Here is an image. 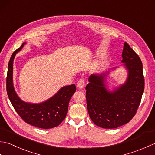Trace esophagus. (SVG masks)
Wrapping results in <instances>:
<instances>
[{
    "label": "esophagus",
    "mask_w": 155,
    "mask_h": 155,
    "mask_svg": "<svg viewBox=\"0 0 155 155\" xmlns=\"http://www.w3.org/2000/svg\"><path fill=\"white\" fill-rule=\"evenodd\" d=\"M84 81L83 79H80L77 82V87L78 88H80V89H82V88H84Z\"/></svg>",
    "instance_id": "esophagus-1"
}]
</instances>
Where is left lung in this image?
Returning <instances> with one entry per match:
<instances>
[{"label":"left lung","mask_w":155,"mask_h":155,"mask_svg":"<svg viewBox=\"0 0 155 155\" xmlns=\"http://www.w3.org/2000/svg\"><path fill=\"white\" fill-rule=\"evenodd\" d=\"M123 60L128 71L126 82L113 91L105 84V73L91 74L86 87L87 109L91 119L98 127L115 128L128 123L135 115L140 103L144 79L140 57L124 42Z\"/></svg>","instance_id":"left-lung-1"}]
</instances>
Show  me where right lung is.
<instances>
[{
  "label": "right lung",
  "instance_id": "right-lung-1",
  "mask_svg": "<svg viewBox=\"0 0 155 155\" xmlns=\"http://www.w3.org/2000/svg\"><path fill=\"white\" fill-rule=\"evenodd\" d=\"M25 44V42L13 52L8 62L6 77V91L8 98L16 113L27 123L44 129L56 127L65 118L69 101L77 88L74 84L62 87L53 97L38 104L22 101L13 86V61L16 54L21 50Z\"/></svg>",
  "mask_w": 155,
  "mask_h": 155
}]
</instances>
